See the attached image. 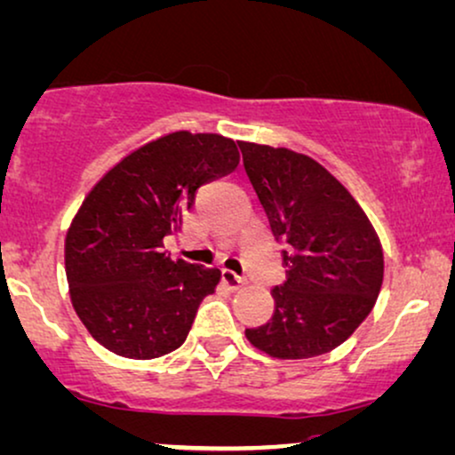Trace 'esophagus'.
<instances>
[{"label": "esophagus", "mask_w": 455, "mask_h": 455, "mask_svg": "<svg viewBox=\"0 0 455 455\" xmlns=\"http://www.w3.org/2000/svg\"><path fill=\"white\" fill-rule=\"evenodd\" d=\"M221 278H223V283H226L232 291H238L244 284V276H240V274L232 272V270H223Z\"/></svg>", "instance_id": "obj_1"}]
</instances>
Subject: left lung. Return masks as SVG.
<instances>
[{
  "label": "left lung",
  "instance_id": "8db88e82",
  "mask_svg": "<svg viewBox=\"0 0 455 455\" xmlns=\"http://www.w3.org/2000/svg\"><path fill=\"white\" fill-rule=\"evenodd\" d=\"M287 280L274 287L276 310L246 329L259 350L278 358L324 355L369 316L384 280V255L371 223L333 175L304 154L238 143Z\"/></svg>",
  "mask_w": 455,
  "mask_h": 455
}]
</instances>
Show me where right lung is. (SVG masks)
Instances as JSON below:
<instances>
[{"mask_svg": "<svg viewBox=\"0 0 455 455\" xmlns=\"http://www.w3.org/2000/svg\"><path fill=\"white\" fill-rule=\"evenodd\" d=\"M236 143L179 131L116 164L84 200L65 240L71 301L91 335L126 358H158L188 338L217 267L171 259L164 236L181 229L200 185L238 166Z\"/></svg>", "mask_w": 455, "mask_h": 455, "instance_id": "right-lung-1", "label": "right lung"}]
</instances>
